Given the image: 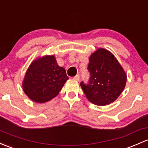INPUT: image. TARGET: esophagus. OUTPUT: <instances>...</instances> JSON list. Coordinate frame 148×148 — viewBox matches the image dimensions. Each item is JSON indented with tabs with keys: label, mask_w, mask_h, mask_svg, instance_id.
Returning a JSON list of instances; mask_svg holds the SVG:
<instances>
[{
	"label": "esophagus",
	"mask_w": 148,
	"mask_h": 148,
	"mask_svg": "<svg viewBox=\"0 0 148 148\" xmlns=\"http://www.w3.org/2000/svg\"><path fill=\"white\" fill-rule=\"evenodd\" d=\"M79 79H80V77H79V75H76L75 77H73V79H74V80H76V81H79Z\"/></svg>",
	"instance_id": "obj_1"
}]
</instances>
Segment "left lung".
I'll list each match as a JSON object with an SVG mask.
<instances>
[{
  "label": "left lung",
  "mask_w": 148,
  "mask_h": 148,
  "mask_svg": "<svg viewBox=\"0 0 148 148\" xmlns=\"http://www.w3.org/2000/svg\"><path fill=\"white\" fill-rule=\"evenodd\" d=\"M88 84L80 85L87 99L97 106H106L118 99L126 84L127 76L111 52L99 48L89 57Z\"/></svg>",
  "instance_id": "8db88e82"
}]
</instances>
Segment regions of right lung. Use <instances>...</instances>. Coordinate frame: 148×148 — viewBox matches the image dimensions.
<instances>
[{
  "label": "right lung",
  "instance_id": "add662e5",
  "mask_svg": "<svg viewBox=\"0 0 148 148\" xmlns=\"http://www.w3.org/2000/svg\"><path fill=\"white\" fill-rule=\"evenodd\" d=\"M68 79L55 57L45 55L30 64L23 82V91L33 101L45 103L58 95Z\"/></svg>",
  "mask_w": 148,
  "mask_h": 148
}]
</instances>
